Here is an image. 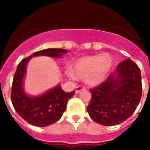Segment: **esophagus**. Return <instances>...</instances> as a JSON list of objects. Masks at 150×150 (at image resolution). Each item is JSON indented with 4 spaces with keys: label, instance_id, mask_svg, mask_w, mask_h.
Returning <instances> with one entry per match:
<instances>
[{
    "label": "esophagus",
    "instance_id": "obj_1",
    "mask_svg": "<svg viewBox=\"0 0 150 150\" xmlns=\"http://www.w3.org/2000/svg\"><path fill=\"white\" fill-rule=\"evenodd\" d=\"M82 90H85V87L83 86H77L76 87V89H75V93H79L80 91H82Z\"/></svg>",
    "mask_w": 150,
    "mask_h": 150
}]
</instances>
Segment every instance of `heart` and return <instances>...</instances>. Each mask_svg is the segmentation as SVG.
<instances>
[{"mask_svg":"<svg viewBox=\"0 0 150 150\" xmlns=\"http://www.w3.org/2000/svg\"><path fill=\"white\" fill-rule=\"evenodd\" d=\"M113 64V58L108 54L87 55L75 61L70 76L85 80L89 86H98L107 79Z\"/></svg>","mask_w":150,"mask_h":150,"instance_id":"1","label":"heart"}]
</instances>
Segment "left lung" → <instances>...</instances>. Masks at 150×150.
I'll list each match as a JSON object with an SVG mask.
<instances>
[{"instance_id":"left-lung-1","label":"left lung","mask_w":150,"mask_h":150,"mask_svg":"<svg viewBox=\"0 0 150 150\" xmlns=\"http://www.w3.org/2000/svg\"><path fill=\"white\" fill-rule=\"evenodd\" d=\"M142 90L139 68L131 59L125 60L105 82L91 89L87 111L93 121L102 125H119L134 113Z\"/></svg>"}]
</instances>
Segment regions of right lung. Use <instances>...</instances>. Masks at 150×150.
Segmentation results:
<instances>
[{
	"label": "right lung",
	"mask_w": 150,
	"mask_h": 150,
	"mask_svg": "<svg viewBox=\"0 0 150 150\" xmlns=\"http://www.w3.org/2000/svg\"><path fill=\"white\" fill-rule=\"evenodd\" d=\"M67 53L68 50L64 49H45L35 52L18 64L13 79L11 98L15 111L30 125L45 127L58 121L65 111L67 103L74 96L75 91L65 93L58 84L42 95L29 96L25 92L23 86L27 64L33 57H61Z\"/></svg>",
	"instance_id": "right-lung-1"
}]
</instances>
